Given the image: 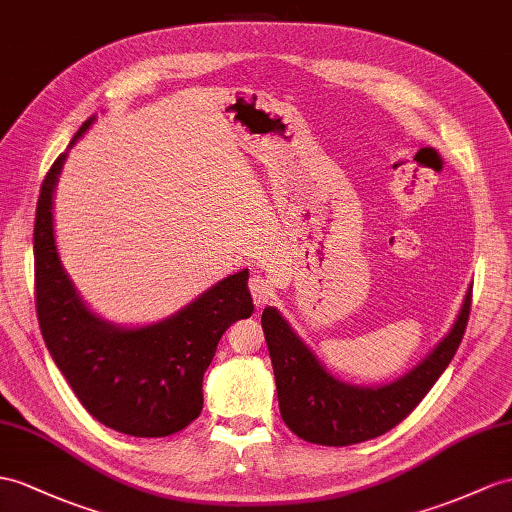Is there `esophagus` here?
<instances>
[{"label":"esophagus","mask_w":512,"mask_h":512,"mask_svg":"<svg viewBox=\"0 0 512 512\" xmlns=\"http://www.w3.org/2000/svg\"><path fill=\"white\" fill-rule=\"evenodd\" d=\"M249 293H252L256 306H265L273 295V286L263 276H252L249 278Z\"/></svg>","instance_id":"esophagus-1"}]
</instances>
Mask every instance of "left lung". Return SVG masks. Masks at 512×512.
I'll return each mask as SVG.
<instances>
[{
	"instance_id": "obj_1",
	"label": "left lung",
	"mask_w": 512,
	"mask_h": 512,
	"mask_svg": "<svg viewBox=\"0 0 512 512\" xmlns=\"http://www.w3.org/2000/svg\"><path fill=\"white\" fill-rule=\"evenodd\" d=\"M469 310L471 289L450 334L421 365L393 384L363 389L332 378L278 310L265 308L260 323L276 376L284 423L299 439L330 447L363 443L389 432L413 413L450 365L463 341Z\"/></svg>"
}]
</instances>
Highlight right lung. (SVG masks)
Returning <instances> with one entry per match:
<instances>
[{
  "mask_svg": "<svg viewBox=\"0 0 512 512\" xmlns=\"http://www.w3.org/2000/svg\"><path fill=\"white\" fill-rule=\"evenodd\" d=\"M91 126V119L73 141ZM65 154L49 167L34 219V304L43 341L80 404L104 426L141 439L184 430L202 413V380L221 334L252 315L247 269L178 315L141 330L110 326L82 304L54 243L52 193Z\"/></svg>",
  "mask_w": 512,
  "mask_h": 512,
  "instance_id": "add662e5",
  "label": "right lung"
}]
</instances>
